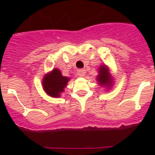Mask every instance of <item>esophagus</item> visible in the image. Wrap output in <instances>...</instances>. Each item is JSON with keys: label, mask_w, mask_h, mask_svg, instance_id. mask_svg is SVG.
<instances>
[{"label": "esophagus", "mask_w": 155, "mask_h": 155, "mask_svg": "<svg viewBox=\"0 0 155 155\" xmlns=\"http://www.w3.org/2000/svg\"><path fill=\"white\" fill-rule=\"evenodd\" d=\"M77 73L80 76H84L85 75V70H84V69H79L77 71Z\"/></svg>", "instance_id": "1"}]
</instances>
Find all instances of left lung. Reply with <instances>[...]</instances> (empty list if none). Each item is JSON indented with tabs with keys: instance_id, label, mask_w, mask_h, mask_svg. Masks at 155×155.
Returning <instances> with one entry per match:
<instances>
[{
	"instance_id": "obj_1",
	"label": "left lung",
	"mask_w": 155,
	"mask_h": 155,
	"mask_svg": "<svg viewBox=\"0 0 155 155\" xmlns=\"http://www.w3.org/2000/svg\"><path fill=\"white\" fill-rule=\"evenodd\" d=\"M97 82L99 86L102 87H106L109 89L113 85V77L111 75L110 70L108 66L105 64H101L98 68V75L97 76Z\"/></svg>"
}]
</instances>
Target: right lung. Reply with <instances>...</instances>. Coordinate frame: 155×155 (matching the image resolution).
<instances>
[{
  "label": "right lung",
  "instance_id": "right-lung-1",
  "mask_svg": "<svg viewBox=\"0 0 155 155\" xmlns=\"http://www.w3.org/2000/svg\"><path fill=\"white\" fill-rule=\"evenodd\" d=\"M70 80V77L62 75L58 68H54L44 75L42 82V88L49 97L58 98L64 92Z\"/></svg>",
  "mask_w": 155,
  "mask_h": 155
}]
</instances>
